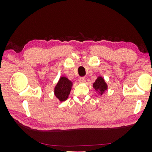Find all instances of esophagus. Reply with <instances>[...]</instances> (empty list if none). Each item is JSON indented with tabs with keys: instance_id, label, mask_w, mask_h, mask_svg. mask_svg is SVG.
<instances>
[{
	"instance_id": "1",
	"label": "esophagus",
	"mask_w": 152,
	"mask_h": 152,
	"mask_svg": "<svg viewBox=\"0 0 152 152\" xmlns=\"http://www.w3.org/2000/svg\"><path fill=\"white\" fill-rule=\"evenodd\" d=\"M79 82H81V83H82V82H86V77H80L79 78Z\"/></svg>"
}]
</instances>
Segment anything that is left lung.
<instances>
[{
    "mask_svg": "<svg viewBox=\"0 0 152 152\" xmlns=\"http://www.w3.org/2000/svg\"><path fill=\"white\" fill-rule=\"evenodd\" d=\"M93 87L95 91L99 92L101 95L107 90L108 86L107 84H106L104 80L103 79L102 77H98V79L96 80L95 82L93 84Z\"/></svg>",
    "mask_w": 152,
    "mask_h": 152,
    "instance_id": "1",
    "label": "left lung"
}]
</instances>
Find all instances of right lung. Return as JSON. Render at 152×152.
I'll return each instance as SVG.
<instances>
[{
    "mask_svg": "<svg viewBox=\"0 0 152 152\" xmlns=\"http://www.w3.org/2000/svg\"><path fill=\"white\" fill-rule=\"evenodd\" d=\"M72 82L66 77H61L54 88V94L60 102L65 101L72 89Z\"/></svg>",
    "mask_w": 152,
    "mask_h": 152,
    "instance_id": "add662e5",
    "label": "right lung"
}]
</instances>
